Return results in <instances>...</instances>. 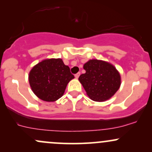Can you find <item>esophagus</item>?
I'll use <instances>...</instances> for the list:
<instances>
[{
  "mask_svg": "<svg viewBox=\"0 0 152 152\" xmlns=\"http://www.w3.org/2000/svg\"><path fill=\"white\" fill-rule=\"evenodd\" d=\"M80 74H80V72H78L76 74H75V77H76V78H78V77H79Z\"/></svg>",
  "mask_w": 152,
  "mask_h": 152,
  "instance_id": "1",
  "label": "esophagus"
}]
</instances>
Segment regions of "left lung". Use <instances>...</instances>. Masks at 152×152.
<instances>
[{
  "label": "left lung",
  "instance_id": "1",
  "mask_svg": "<svg viewBox=\"0 0 152 152\" xmlns=\"http://www.w3.org/2000/svg\"><path fill=\"white\" fill-rule=\"evenodd\" d=\"M85 74L78 78L87 95L94 102H102L114 95L121 85V76L112 64L92 59L83 65Z\"/></svg>",
  "mask_w": 152,
  "mask_h": 152
}]
</instances>
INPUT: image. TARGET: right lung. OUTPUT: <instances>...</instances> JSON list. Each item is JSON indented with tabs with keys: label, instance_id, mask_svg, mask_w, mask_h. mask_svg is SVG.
Returning <instances> with one entry per match:
<instances>
[{
	"label": "right lung",
	"instance_id": "add662e5",
	"mask_svg": "<svg viewBox=\"0 0 152 152\" xmlns=\"http://www.w3.org/2000/svg\"><path fill=\"white\" fill-rule=\"evenodd\" d=\"M74 78L61 58L45 59L31 69L28 81L33 92L41 100L55 102L64 95L68 83Z\"/></svg>",
	"mask_w": 152,
	"mask_h": 152
}]
</instances>
